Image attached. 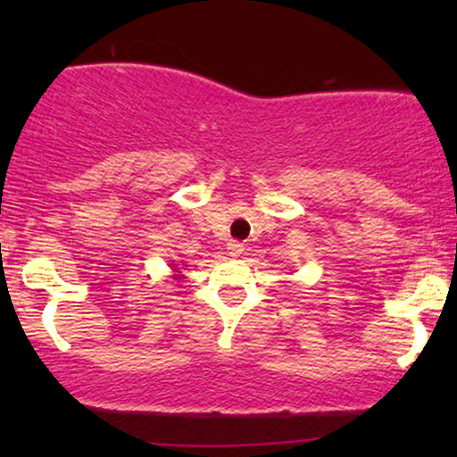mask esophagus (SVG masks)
<instances>
[{"mask_svg":"<svg viewBox=\"0 0 457 457\" xmlns=\"http://www.w3.org/2000/svg\"><path fill=\"white\" fill-rule=\"evenodd\" d=\"M228 251H229V255L238 258V255L245 251V245L238 243V240H232V243H228Z\"/></svg>","mask_w":457,"mask_h":457,"instance_id":"obj_1","label":"esophagus"}]
</instances>
